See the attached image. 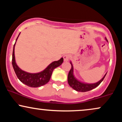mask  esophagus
<instances>
[{
  "label": "esophagus",
  "instance_id": "esophagus-1",
  "mask_svg": "<svg viewBox=\"0 0 122 122\" xmlns=\"http://www.w3.org/2000/svg\"><path fill=\"white\" fill-rule=\"evenodd\" d=\"M70 59V56L69 55H66L64 56V60L65 62H67Z\"/></svg>",
  "mask_w": 122,
  "mask_h": 122
}]
</instances>
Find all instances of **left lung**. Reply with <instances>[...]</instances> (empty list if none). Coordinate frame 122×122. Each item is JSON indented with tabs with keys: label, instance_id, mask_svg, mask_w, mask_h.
Instances as JSON below:
<instances>
[{
	"label": "left lung",
	"instance_id": "obj_1",
	"mask_svg": "<svg viewBox=\"0 0 122 122\" xmlns=\"http://www.w3.org/2000/svg\"><path fill=\"white\" fill-rule=\"evenodd\" d=\"M105 40L108 42V41H107V40L106 38ZM70 63L71 65V68L70 71L69 72L68 76H67V81H68L69 86H70L72 88L74 89V90L76 91L84 92L89 91H91L92 90V89L95 88L96 87H97L100 83L102 82V81L104 79V78L105 77L106 74H107V72H106L102 79L100 80L99 81L96 83H88L83 82V81H80L79 80H78L76 77L75 76L74 74V67L73 65H72L71 61H70Z\"/></svg>",
	"mask_w": 122,
	"mask_h": 122
}]
</instances>
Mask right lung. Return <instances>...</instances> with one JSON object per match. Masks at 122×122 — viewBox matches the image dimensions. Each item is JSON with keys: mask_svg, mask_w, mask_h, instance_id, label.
<instances>
[{"mask_svg": "<svg viewBox=\"0 0 122 122\" xmlns=\"http://www.w3.org/2000/svg\"><path fill=\"white\" fill-rule=\"evenodd\" d=\"M20 34V33L17 38L16 42L14 44L13 54H12V66L17 76L21 82L29 87L36 88L45 85L50 81L54 69L62 64L64 58L62 57L58 61H53L44 70L36 73H30L22 70L17 65L15 56V45Z\"/></svg>", "mask_w": 122, "mask_h": 122, "instance_id": "add662e5", "label": "right lung"}]
</instances>
